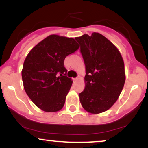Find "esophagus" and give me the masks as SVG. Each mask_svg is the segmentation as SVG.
<instances>
[{
  "instance_id": "obj_1",
  "label": "esophagus",
  "mask_w": 148,
  "mask_h": 148,
  "mask_svg": "<svg viewBox=\"0 0 148 148\" xmlns=\"http://www.w3.org/2000/svg\"><path fill=\"white\" fill-rule=\"evenodd\" d=\"M78 79H78V78H74V79H73V81H76Z\"/></svg>"
}]
</instances>
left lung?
Wrapping results in <instances>:
<instances>
[{
  "instance_id": "8db88e82",
  "label": "left lung",
  "mask_w": 148,
  "mask_h": 148,
  "mask_svg": "<svg viewBox=\"0 0 148 148\" xmlns=\"http://www.w3.org/2000/svg\"><path fill=\"white\" fill-rule=\"evenodd\" d=\"M86 66L85 89L79 93L86 111H107L118 99L125 82V64L116 47L98 33L76 37Z\"/></svg>"
}]
</instances>
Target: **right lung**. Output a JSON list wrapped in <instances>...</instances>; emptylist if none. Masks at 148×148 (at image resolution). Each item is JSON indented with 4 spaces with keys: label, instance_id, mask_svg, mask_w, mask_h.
<instances>
[{
    "label": "right lung",
    "instance_id": "obj_1",
    "mask_svg": "<svg viewBox=\"0 0 148 148\" xmlns=\"http://www.w3.org/2000/svg\"><path fill=\"white\" fill-rule=\"evenodd\" d=\"M79 48L72 37L51 35L25 58L21 72L23 87L31 101L42 111L56 112L63 107L73 82L66 75L64 60Z\"/></svg>",
    "mask_w": 148,
    "mask_h": 148
}]
</instances>
